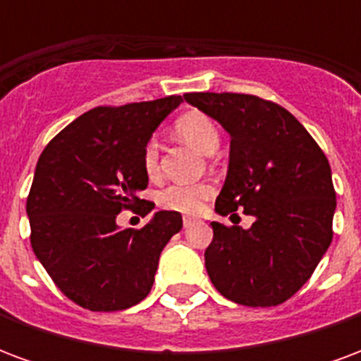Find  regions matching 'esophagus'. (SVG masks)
Masks as SVG:
<instances>
[{
    "label": "esophagus",
    "mask_w": 361,
    "mask_h": 361,
    "mask_svg": "<svg viewBox=\"0 0 361 361\" xmlns=\"http://www.w3.org/2000/svg\"><path fill=\"white\" fill-rule=\"evenodd\" d=\"M195 216H183V226L188 228V226H191V224H193V222H195Z\"/></svg>",
    "instance_id": "1"
}]
</instances>
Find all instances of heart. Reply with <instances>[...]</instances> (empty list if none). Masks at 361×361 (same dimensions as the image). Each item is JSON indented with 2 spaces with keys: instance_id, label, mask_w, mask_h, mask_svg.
<instances>
[{
  "instance_id": "obj_1",
  "label": "heart",
  "mask_w": 361,
  "mask_h": 361,
  "mask_svg": "<svg viewBox=\"0 0 361 361\" xmlns=\"http://www.w3.org/2000/svg\"><path fill=\"white\" fill-rule=\"evenodd\" d=\"M173 129L181 141H185L204 154H212L219 147V129L214 126V121L204 114L188 111L176 119ZM142 166L149 176L158 173V142L154 139L147 142L145 147ZM211 191L212 188L209 183H176L160 193V203L172 211L195 212L201 209L204 199L211 195Z\"/></svg>"
}]
</instances>
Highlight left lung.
<instances>
[{
    "label": "left lung",
    "instance_id": "left-lung-1",
    "mask_svg": "<svg viewBox=\"0 0 361 361\" xmlns=\"http://www.w3.org/2000/svg\"><path fill=\"white\" fill-rule=\"evenodd\" d=\"M185 102L230 135V158L214 211L243 209L250 228L211 222L204 267L220 294L271 307L300 290L333 240L336 193L329 160L282 106L257 96L189 92Z\"/></svg>",
    "mask_w": 361,
    "mask_h": 361
}]
</instances>
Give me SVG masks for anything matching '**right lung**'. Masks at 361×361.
I'll use <instances>...</instances> for the list:
<instances>
[{
  "label": "right lung",
  "instance_id": "1",
  "mask_svg": "<svg viewBox=\"0 0 361 361\" xmlns=\"http://www.w3.org/2000/svg\"><path fill=\"white\" fill-rule=\"evenodd\" d=\"M183 102L166 96L119 108H94L59 131L38 158L27 199L30 243L56 286L90 311H119L149 295L158 259L181 214L157 211L141 228H119L123 209L147 216L154 203L142 152Z\"/></svg>",
  "mask_w": 361,
  "mask_h": 361
}]
</instances>
